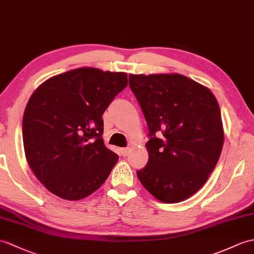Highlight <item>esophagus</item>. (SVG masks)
<instances>
[{"mask_svg":"<svg viewBox=\"0 0 254 254\" xmlns=\"http://www.w3.org/2000/svg\"><path fill=\"white\" fill-rule=\"evenodd\" d=\"M120 151H121V155H122L123 157H126V156H127L128 148H121V149H120Z\"/></svg>","mask_w":254,"mask_h":254,"instance_id":"1","label":"esophagus"}]
</instances>
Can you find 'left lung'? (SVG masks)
<instances>
[{
	"label": "left lung",
	"instance_id": "1",
	"mask_svg": "<svg viewBox=\"0 0 254 254\" xmlns=\"http://www.w3.org/2000/svg\"><path fill=\"white\" fill-rule=\"evenodd\" d=\"M128 85L149 129L148 162L137 178L160 201L181 202L205 184L221 156L217 100L208 87L179 73L129 74Z\"/></svg>",
	"mask_w": 254,
	"mask_h": 254
}]
</instances>
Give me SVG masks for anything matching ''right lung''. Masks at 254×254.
<instances>
[{"label": "right lung", "mask_w": 254, "mask_h": 254, "mask_svg": "<svg viewBox=\"0 0 254 254\" xmlns=\"http://www.w3.org/2000/svg\"><path fill=\"white\" fill-rule=\"evenodd\" d=\"M127 85L125 72L78 68L33 92L22 118L27 161L47 190L64 200L90 196L118 157L103 140V114Z\"/></svg>", "instance_id": "add662e5"}]
</instances>
